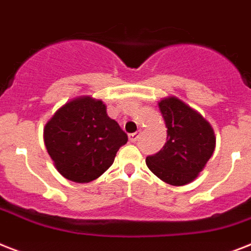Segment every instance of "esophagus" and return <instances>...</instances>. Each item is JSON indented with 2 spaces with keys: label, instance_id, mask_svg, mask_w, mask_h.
<instances>
[{
  "label": "esophagus",
  "instance_id": "obj_1",
  "mask_svg": "<svg viewBox=\"0 0 251 251\" xmlns=\"http://www.w3.org/2000/svg\"><path fill=\"white\" fill-rule=\"evenodd\" d=\"M141 136V130H137V132H133V133L129 134V141L130 142H136V141L140 138Z\"/></svg>",
  "mask_w": 251,
  "mask_h": 251
}]
</instances>
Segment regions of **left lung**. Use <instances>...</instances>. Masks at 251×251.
<instances>
[{"mask_svg": "<svg viewBox=\"0 0 251 251\" xmlns=\"http://www.w3.org/2000/svg\"><path fill=\"white\" fill-rule=\"evenodd\" d=\"M167 127V142L149 155L146 164L161 181L182 186L198 177L215 148L214 132L204 118L175 97L159 102Z\"/></svg>", "mask_w": 251, "mask_h": 251, "instance_id": "obj_1", "label": "left lung"}]
</instances>
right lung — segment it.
Returning <instances> with one entry per match:
<instances>
[{
	"mask_svg": "<svg viewBox=\"0 0 251 251\" xmlns=\"http://www.w3.org/2000/svg\"><path fill=\"white\" fill-rule=\"evenodd\" d=\"M43 133L56 169L79 183L100 177L128 141L119 124L107 117L102 101L91 97L75 99L60 107Z\"/></svg>",
	"mask_w": 251,
	"mask_h": 251,
	"instance_id": "obj_1",
	"label": "right lung"
}]
</instances>
